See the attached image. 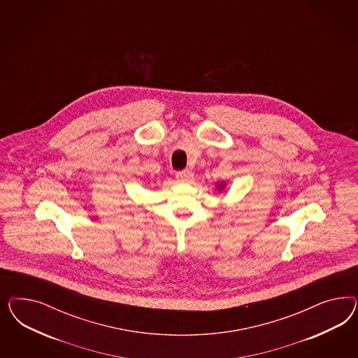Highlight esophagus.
Segmentation results:
<instances>
[{"label": "esophagus", "mask_w": 358, "mask_h": 358, "mask_svg": "<svg viewBox=\"0 0 358 358\" xmlns=\"http://www.w3.org/2000/svg\"><path fill=\"white\" fill-rule=\"evenodd\" d=\"M176 178L178 181H182V182H189L193 178V173L189 169H184V171H180V172L176 173Z\"/></svg>", "instance_id": "1"}]
</instances>
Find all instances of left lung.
Masks as SVG:
<instances>
[{
    "instance_id": "8db88e82",
    "label": "left lung",
    "mask_w": 358,
    "mask_h": 358,
    "mask_svg": "<svg viewBox=\"0 0 358 358\" xmlns=\"http://www.w3.org/2000/svg\"><path fill=\"white\" fill-rule=\"evenodd\" d=\"M220 186H222V184H220Z\"/></svg>"
}]
</instances>
